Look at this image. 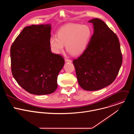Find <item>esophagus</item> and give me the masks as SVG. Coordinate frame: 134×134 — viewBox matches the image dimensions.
Returning <instances> with one entry per match:
<instances>
[{
	"mask_svg": "<svg viewBox=\"0 0 134 134\" xmlns=\"http://www.w3.org/2000/svg\"><path fill=\"white\" fill-rule=\"evenodd\" d=\"M65 60L66 62H69V63H71V60L69 59H65Z\"/></svg>",
	"mask_w": 134,
	"mask_h": 134,
	"instance_id": "esophagus-1",
	"label": "esophagus"
}]
</instances>
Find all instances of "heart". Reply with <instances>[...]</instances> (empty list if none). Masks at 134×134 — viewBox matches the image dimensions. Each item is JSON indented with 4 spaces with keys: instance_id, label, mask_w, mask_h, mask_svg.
<instances>
[{
    "instance_id": "1",
    "label": "heart",
    "mask_w": 134,
    "mask_h": 134,
    "mask_svg": "<svg viewBox=\"0 0 134 134\" xmlns=\"http://www.w3.org/2000/svg\"><path fill=\"white\" fill-rule=\"evenodd\" d=\"M92 36V30L87 25L69 24L62 27L58 36H51L49 43L52 51L59 54L64 50V44L67 51L77 55L86 48Z\"/></svg>"
}]
</instances>
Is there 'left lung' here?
Listing matches in <instances>:
<instances>
[{"label": "left lung", "instance_id": "obj_1", "mask_svg": "<svg viewBox=\"0 0 134 134\" xmlns=\"http://www.w3.org/2000/svg\"><path fill=\"white\" fill-rule=\"evenodd\" d=\"M89 22L94 25V33L85 50L72 63L80 86L86 91H97L115 80L122 56L118 38L108 25L99 18Z\"/></svg>", "mask_w": 134, "mask_h": 134}]
</instances>
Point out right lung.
Wrapping results in <instances>:
<instances>
[{
    "label": "right lung",
    "instance_id": "right-lung-1",
    "mask_svg": "<svg viewBox=\"0 0 134 134\" xmlns=\"http://www.w3.org/2000/svg\"><path fill=\"white\" fill-rule=\"evenodd\" d=\"M51 25L24 27L10 48L11 69L17 83L35 95L53 93L57 77L65 64L59 54L51 52Z\"/></svg>",
    "mask_w": 134,
    "mask_h": 134
}]
</instances>
